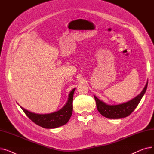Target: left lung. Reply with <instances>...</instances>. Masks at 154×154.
<instances>
[{
  "instance_id": "obj_1",
  "label": "left lung",
  "mask_w": 154,
  "mask_h": 154,
  "mask_svg": "<svg viewBox=\"0 0 154 154\" xmlns=\"http://www.w3.org/2000/svg\"><path fill=\"white\" fill-rule=\"evenodd\" d=\"M148 82L144 87L142 91L135 98L127 102L118 105H108L99 100L96 96L94 98L96 102L97 109L100 114L109 119H120L126 117L130 115L138 106L142 97L146 92Z\"/></svg>"
}]
</instances>
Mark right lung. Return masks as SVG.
Returning <instances> with one entry per match:
<instances>
[{"label":"right lung","instance_id":"add662e5","mask_svg":"<svg viewBox=\"0 0 154 154\" xmlns=\"http://www.w3.org/2000/svg\"><path fill=\"white\" fill-rule=\"evenodd\" d=\"M75 90V88H74L70 91L68 100L62 108L51 114H35L20 107L27 116L37 125L45 128H57L67 124L72 114L73 96Z\"/></svg>","mask_w":154,"mask_h":154}]
</instances>
